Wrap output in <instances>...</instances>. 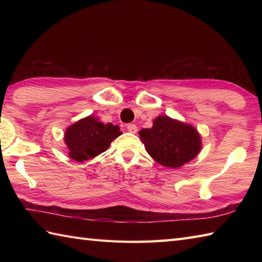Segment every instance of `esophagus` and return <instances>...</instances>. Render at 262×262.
<instances>
[{"label":"esophagus","mask_w":262,"mask_h":262,"mask_svg":"<svg viewBox=\"0 0 262 262\" xmlns=\"http://www.w3.org/2000/svg\"><path fill=\"white\" fill-rule=\"evenodd\" d=\"M127 130L133 134H136L137 133V126L135 124H128L127 125Z\"/></svg>","instance_id":"obj_1"}]
</instances>
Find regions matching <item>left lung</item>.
I'll return each mask as SVG.
<instances>
[{"mask_svg":"<svg viewBox=\"0 0 262 262\" xmlns=\"http://www.w3.org/2000/svg\"><path fill=\"white\" fill-rule=\"evenodd\" d=\"M140 136L147 153L158 163L170 169L188 163L202 149V140L196 128L168 116L157 117L152 128L140 130Z\"/></svg>","mask_w":262,"mask_h":262,"instance_id":"1","label":"left lung"}]
</instances>
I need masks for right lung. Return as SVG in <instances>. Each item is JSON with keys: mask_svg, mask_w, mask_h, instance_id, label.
Instances as JSON below:
<instances>
[{"mask_svg": "<svg viewBox=\"0 0 262 262\" xmlns=\"http://www.w3.org/2000/svg\"><path fill=\"white\" fill-rule=\"evenodd\" d=\"M121 134L119 126L103 124L94 116H89L66 129L64 141L69 148V157L83 162L104 152Z\"/></svg>", "mask_w": 262, "mask_h": 262, "instance_id": "1", "label": "right lung"}]
</instances>
